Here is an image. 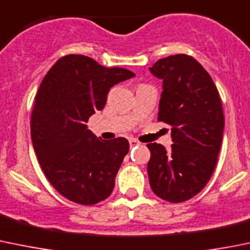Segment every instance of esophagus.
<instances>
[{"label": "esophagus", "instance_id": "esophagus-1", "mask_svg": "<svg viewBox=\"0 0 250 250\" xmlns=\"http://www.w3.org/2000/svg\"><path fill=\"white\" fill-rule=\"evenodd\" d=\"M139 144H140V143L138 142V140L133 139V138H130V139H129V145H130V147L138 146V145H139Z\"/></svg>", "mask_w": 250, "mask_h": 250}]
</instances>
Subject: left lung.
I'll list each match as a JSON object with an SVG mask.
<instances>
[{"mask_svg": "<svg viewBox=\"0 0 250 250\" xmlns=\"http://www.w3.org/2000/svg\"><path fill=\"white\" fill-rule=\"evenodd\" d=\"M149 71L162 81L159 117L172 127L167 151L147 144L150 187L161 199L182 203L207 186L217 162L224 135L221 99L211 77L187 55L159 60Z\"/></svg>", "mask_w": 250, "mask_h": 250, "instance_id": "obj_1", "label": "left lung"}]
</instances>
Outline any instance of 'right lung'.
<instances>
[{
	"mask_svg": "<svg viewBox=\"0 0 250 250\" xmlns=\"http://www.w3.org/2000/svg\"><path fill=\"white\" fill-rule=\"evenodd\" d=\"M134 76L86 56L67 55L41 82L31 113V142L46 178L71 202L94 205L112 193L129 143L122 137L99 139L85 123L105 107L113 85Z\"/></svg>",
	"mask_w": 250,
	"mask_h": 250,
	"instance_id": "add662e5",
	"label": "right lung"
}]
</instances>
